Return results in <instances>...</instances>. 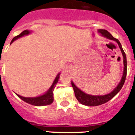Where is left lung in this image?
I'll use <instances>...</instances> for the list:
<instances>
[{
    "mask_svg": "<svg viewBox=\"0 0 135 135\" xmlns=\"http://www.w3.org/2000/svg\"><path fill=\"white\" fill-rule=\"evenodd\" d=\"M98 32L100 33L103 36L106 37V38L110 39V40H113V41H115V42H117V43L118 44V46H119L120 49L123 57L124 70L123 77H122L121 80L120 81L119 84L118 85L117 87L112 92H110L109 94H105V95H91V94H88L83 92L82 90H80L79 88H78L74 85V83L71 82L72 87H73V89L74 90V93H75V96H76V99H78V101L80 104L85 105V106H89V107H96V106L103 104L109 102V100H111V99L113 98L114 96H115L118 93L120 90H121V88L123 86L124 83H125L126 75H127V59H126V55L118 39L113 38L112 36V35L109 31L105 30V29H99Z\"/></svg>",
    "mask_w": 135,
    "mask_h": 135,
    "instance_id": "1",
    "label": "left lung"
}]
</instances>
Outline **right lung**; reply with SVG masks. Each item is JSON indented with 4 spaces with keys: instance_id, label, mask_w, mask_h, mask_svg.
Wrapping results in <instances>:
<instances>
[{
    "instance_id": "right-lung-1",
    "label": "right lung",
    "mask_w": 135,
    "mask_h": 135,
    "mask_svg": "<svg viewBox=\"0 0 135 135\" xmlns=\"http://www.w3.org/2000/svg\"><path fill=\"white\" fill-rule=\"evenodd\" d=\"M31 31H29L28 30H25L24 31H22L20 35H18L17 36H15V38H13V39L12 40L11 43H12V42L17 40V38H20V37L23 36L24 35H28L30 33ZM59 75H60V73L57 74V77L55 78L54 82H53L52 86L47 91L45 92V94L41 95V96L36 97H24L20 96L19 94H17L19 97H20L21 99H22L23 101H24L25 102L28 103V104H30L31 105H34V106H46V105H49L52 104L53 102V100H54V97H53V91L55 90V88L56 86V84L58 82L59 78Z\"/></svg>"
}]
</instances>
